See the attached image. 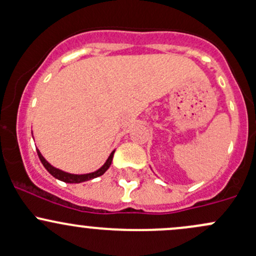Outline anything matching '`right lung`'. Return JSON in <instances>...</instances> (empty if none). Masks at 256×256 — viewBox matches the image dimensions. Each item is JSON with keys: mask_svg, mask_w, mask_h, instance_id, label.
<instances>
[{"mask_svg": "<svg viewBox=\"0 0 256 256\" xmlns=\"http://www.w3.org/2000/svg\"><path fill=\"white\" fill-rule=\"evenodd\" d=\"M36 152H38V156H39L41 164H44V167L48 170V172L50 173L51 176H54V178H57V180H62V182H66V183H82V182H86V180H94V178H96V177H100V176H102L104 173H105L107 170L110 168V166H111L114 150L110 154L108 158H107L105 164H104L100 168L96 170V171H94V172L85 173V174H73V173H68V172L62 171V170H60V168H56V167L52 166L50 162H48V160H46V158L41 155L39 149H36Z\"/></svg>", "mask_w": 256, "mask_h": 256, "instance_id": "1", "label": "right lung"}]
</instances>
